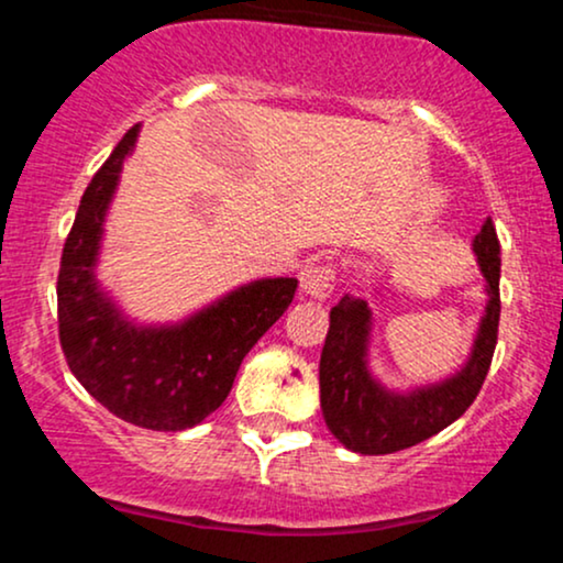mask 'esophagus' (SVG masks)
<instances>
[{
  "mask_svg": "<svg viewBox=\"0 0 563 563\" xmlns=\"http://www.w3.org/2000/svg\"><path fill=\"white\" fill-rule=\"evenodd\" d=\"M299 286L301 294L309 299H328L335 288V273L328 264H309L299 273Z\"/></svg>",
  "mask_w": 563,
  "mask_h": 563,
  "instance_id": "34e87169",
  "label": "esophagus"
}]
</instances>
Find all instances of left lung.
<instances>
[{
  "instance_id": "obj_1",
  "label": "left lung",
  "mask_w": 563,
  "mask_h": 563,
  "mask_svg": "<svg viewBox=\"0 0 563 563\" xmlns=\"http://www.w3.org/2000/svg\"><path fill=\"white\" fill-rule=\"evenodd\" d=\"M484 277V312L468 360L434 384L391 389L371 371L373 312L360 296L331 309L320 354V407L325 426L346 450L389 455L439 434L468 410L487 378L500 322V243L493 219L471 243Z\"/></svg>"
}]
</instances>
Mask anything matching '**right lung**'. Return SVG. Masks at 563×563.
Segmentation results:
<instances>
[{
    "mask_svg": "<svg viewBox=\"0 0 563 563\" xmlns=\"http://www.w3.org/2000/svg\"><path fill=\"white\" fill-rule=\"evenodd\" d=\"M140 124L84 190L57 275L60 344L76 380L121 421L192 429L228 399L243 357L294 301L296 277L243 283L177 322H137L97 280L106 217Z\"/></svg>",
    "mask_w": 563,
    "mask_h": 563,
    "instance_id": "1",
    "label": "right lung"
}]
</instances>
